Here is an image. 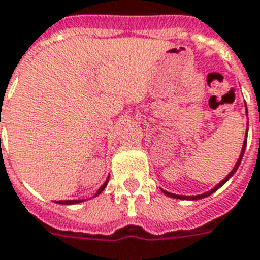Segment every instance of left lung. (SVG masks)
<instances>
[{
  "mask_svg": "<svg viewBox=\"0 0 260 260\" xmlns=\"http://www.w3.org/2000/svg\"><path fill=\"white\" fill-rule=\"evenodd\" d=\"M245 107H247V105H245ZM247 115H248V111H247ZM247 134H248V124H247ZM245 147H247V135H245V139H244V143H243V149H241V153H240V157H238L237 162H236V165H234V168L232 169V172L226 176V178L223 179L220 183H218L213 189H211L209 191H207V193L204 194H199V196H179V194H174V193H168V191H165V190H162V193L165 194V196H168V197H172V199H179V200H200V199H205V197H208V196H211V194L213 193V191H216V190L219 189V187H222L223 184L228 182L229 179L232 178L233 175L236 174V171L238 169V167H240V164H241V159H243V155H244V151H245Z\"/></svg>",
  "mask_w": 260,
  "mask_h": 260,
  "instance_id": "obj_1",
  "label": "left lung"
}]
</instances>
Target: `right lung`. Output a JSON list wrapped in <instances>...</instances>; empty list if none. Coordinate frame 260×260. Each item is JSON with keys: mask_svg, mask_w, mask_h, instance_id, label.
<instances>
[{"mask_svg": "<svg viewBox=\"0 0 260 260\" xmlns=\"http://www.w3.org/2000/svg\"><path fill=\"white\" fill-rule=\"evenodd\" d=\"M107 183H109V178L106 179V182L103 184H102L101 187H99V190L96 191L95 197H98L99 194L103 191V190L106 189V186H107ZM82 201H85V200H63V201H57V204H66V205H71V204H78V203H82Z\"/></svg>", "mask_w": 260, "mask_h": 260, "instance_id": "obj_1", "label": "right lung"}]
</instances>
